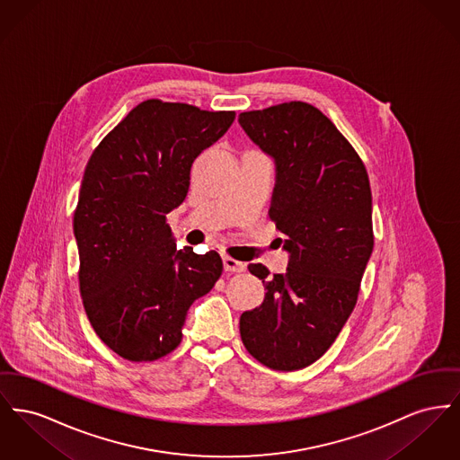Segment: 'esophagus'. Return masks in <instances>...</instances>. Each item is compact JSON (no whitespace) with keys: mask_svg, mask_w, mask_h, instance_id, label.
<instances>
[{"mask_svg":"<svg viewBox=\"0 0 460 460\" xmlns=\"http://www.w3.org/2000/svg\"><path fill=\"white\" fill-rule=\"evenodd\" d=\"M222 262H224V270H226V272H243V270H246V264H244V262H240V261L229 257V255H224V257H222Z\"/></svg>","mask_w":460,"mask_h":460,"instance_id":"34e87169","label":"esophagus"}]
</instances>
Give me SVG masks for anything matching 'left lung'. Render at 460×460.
Instances as JSON below:
<instances>
[{"instance_id":"obj_1","label":"left lung","mask_w":460,"mask_h":460,"mask_svg":"<svg viewBox=\"0 0 460 460\" xmlns=\"http://www.w3.org/2000/svg\"><path fill=\"white\" fill-rule=\"evenodd\" d=\"M238 121L276 164L270 217L290 253L285 274L248 266L268 292L242 314L240 333L257 361L292 372L328 351L356 305L374 250L370 181L346 137L311 104L248 111Z\"/></svg>"}]
</instances>
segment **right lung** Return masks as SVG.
Returning a JSON list of instances; mask_svg holds the SVG:
<instances>
[{
	"label": "right lung",
	"mask_w": 460,
	"mask_h": 460,
	"mask_svg": "<svg viewBox=\"0 0 460 460\" xmlns=\"http://www.w3.org/2000/svg\"><path fill=\"white\" fill-rule=\"evenodd\" d=\"M234 118V111L149 99L88 160L73 220L80 292L95 333L125 359L173 351L190 304L222 274L216 250H177L166 214L186 199L192 162Z\"/></svg>",
	"instance_id": "right-lung-1"
}]
</instances>
